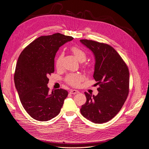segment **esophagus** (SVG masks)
I'll return each instance as SVG.
<instances>
[{
  "label": "esophagus",
  "instance_id": "obj_1",
  "mask_svg": "<svg viewBox=\"0 0 149 149\" xmlns=\"http://www.w3.org/2000/svg\"><path fill=\"white\" fill-rule=\"evenodd\" d=\"M69 93H70V94H76V93H79V92L78 90H70V91H69Z\"/></svg>",
  "mask_w": 149,
  "mask_h": 149
}]
</instances>
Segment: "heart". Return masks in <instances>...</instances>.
I'll return each mask as SVG.
<instances>
[{"label":"heart","instance_id":"obj_1","mask_svg":"<svg viewBox=\"0 0 149 149\" xmlns=\"http://www.w3.org/2000/svg\"><path fill=\"white\" fill-rule=\"evenodd\" d=\"M71 51L75 56L79 62H82L87 59V53L80 47L74 46L71 48ZM64 54L61 53L57 57L56 61V67L57 68H60L62 64V61L63 59ZM84 77L79 74H70L67 75L65 78V82L72 86V87H78L80 83L84 80Z\"/></svg>","mask_w":149,"mask_h":149}]
</instances>
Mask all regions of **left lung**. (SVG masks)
Returning a JSON list of instances; mask_svg holds the SVG:
<instances>
[{
	"mask_svg": "<svg viewBox=\"0 0 149 149\" xmlns=\"http://www.w3.org/2000/svg\"><path fill=\"white\" fill-rule=\"evenodd\" d=\"M95 57L93 79L97 81V96L85 92L87 102L81 106L82 116L94 123L113 119L122 108L129 92V72L126 62L112 46L103 42L80 40Z\"/></svg>",
	"mask_w": 149,
	"mask_h": 149,
	"instance_id": "1",
	"label": "left lung"
}]
</instances>
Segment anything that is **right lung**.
<instances>
[{
    "mask_svg": "<svg viewBox=\"0 0 149 149\" xmlns=\"http://www.w3.org/2000/svg\"><path fill=\"white\" fill-rule=\"evenodd\" d=\"M73 39L59 33L42 36L19 56L14 81L23 107L33 119L47 121L60 113L68 92L60 88L49 92L47 76L54 72V57L59 47Z\"/></svg>",
    "mask_w": 149,
    "mask_h": 149,
    "instance_id": "right-lung-1",
    "label": "right lung"
}]
</instances>
